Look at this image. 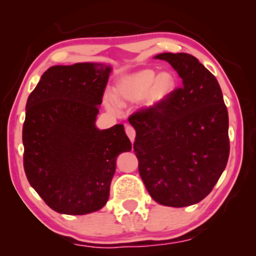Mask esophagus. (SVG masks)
<instances>
[{
    "mask_svg": "<svg viewBox=\"0 0 256 256\" xmlns=\"http://www.w3.org/2000/svg\"><path fill=\"white\" fill-rule=\"evenodd\" d=\"M126 134L128 135V138H129V140H130L132 142L135 141L136 132H135V129L132 127V126H126Z\"/></svg>",
    "mask_w": 256,
    "mask_h": 256,
    "instance_id": "1",
    "label": "esophagus"
}]
</instances>
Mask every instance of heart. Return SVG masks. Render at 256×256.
<instances>
[{
	"instance_id": "heart-1",
	"label": "heart",
	"mask_w": 256,
	"mask_h": 256,
	"mask_svg": "<svg viewBox=\"0 0 256 256\" xmlns=\"http://www.w3.org/2000/svg\"><path fill=\"white\" fill-rule=\"evenodd\" d=\"M177 84L174 72L157 73L152 68H142L118 80L114 87V98L120 104L141 101L143 107L152 110L171 96L177 88ZM106 104L110 110H116V104L110 96H106Z\"/></svg>"
}]
</instances>
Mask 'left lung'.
<instances>
[{
  "label": "left lung",
  "instance_id": "8db88e82",
  "mask_svg": "<svg viewBox=\"0 0 256 256\" xmlns=\"http://www.w3.org/2000/svg\"><path fill=\"white\" fill-rule=\"evenodd\" d=\"M183 85L150 112L132 115L138 171L154 200L184 208L202 200L230 155L228 113L218 80L188 54H160Z\"/></svg>",
  "mask_w": 256,
  "mask_h": 256
}]
</instances>
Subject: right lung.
Returning <instances> with one entry per match:
<instances>
[{
	"instance_id": "1",
	"label": "right lung",
	"mask_w": 256,
	"mask_h": 256,
	"mask_svg": "<svg viewBox=\"0 0 256 256\" xmlns=\"http://www.w3.org/2000/svg\"><path fill=\"white\" fill-rule=\"evenodd\" d=\"M110 71L101 62L52 66L28 98L24 171L58 213L82 216L102 208L116 157L132 150L122 124L96 127Z\"/></svg>"
}]
</instances>
